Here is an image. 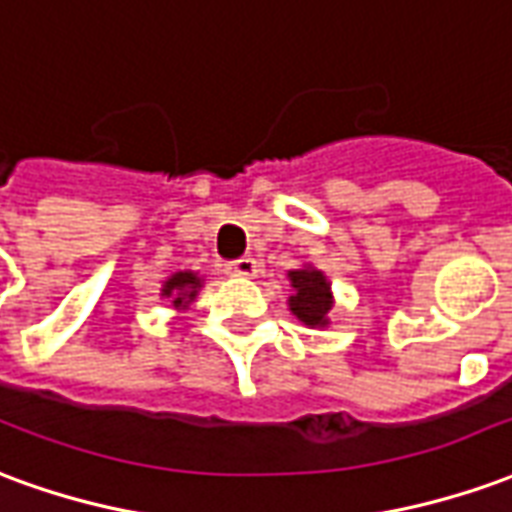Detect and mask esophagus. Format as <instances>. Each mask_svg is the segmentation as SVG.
Returning <instances> with one entry per match:
<instances>
[{
    "label": "esophagus",
    "mask_w": 512,
    "mask_h": 512,
    "mask_svg": "<svg viewBox=\"0 0 512 512\" xmlns=\"http://www.w3.org/2000/svg\"><path fill=\"white\" fill-rule=\"evenodd\" d=\"M257 271H260V263L255 257H241V260L227 266V274H233V277H255Z\"/></svg>",
    "instance_id": "esophagus-1"
}]
</instances>
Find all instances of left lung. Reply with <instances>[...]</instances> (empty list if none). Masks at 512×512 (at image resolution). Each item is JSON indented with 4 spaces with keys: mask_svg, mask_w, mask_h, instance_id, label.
<instances>
[{
    "mask_svg": "<svg viewBox=\"0 0 512 512\" xmlns=\"http://www.w3.org/2000/svg\"><path fill=\"white\" fill-rule=\"evenodd\" d=\"M293 282V296H290V310L307 326H326V312L332 310V293L329 282L321 271L315 268H299L290 271Z\"/></svg>",
    "mask_w": 512,
    "mask_h": 512,
    "instance_id": "left-lung-1",
    "label": "left lung"
}]
</instances>
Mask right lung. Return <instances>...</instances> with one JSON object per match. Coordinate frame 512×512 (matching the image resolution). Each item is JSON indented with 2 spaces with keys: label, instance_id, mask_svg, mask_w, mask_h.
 Listing matches in <instances>:
<instances>
[{
  "label": "right lung",
  "instance_id": "obj_1",
  "mask_svg": "<svg viewBox=\"0 0 512 512\" xmlns=\"http://www.w3.org/2000/svg\"><path fill=\"white\" fill-rule=\"evenodd\" d=\"M197 288H200V277L191 274V271H178L175 277H169L164 282V296H172V304L175 307H186L189 301H194L197 296Z\"/></svg>",
  "mask_w": 512,
  "mask_h": 512
}]
</instances>
